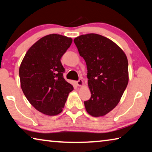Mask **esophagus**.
<instances>
[{"label":"esophagus","mask_w":152,"mask_h":152,"mask_svg":"<svg viewBox=\"0 0 152 152\" xmlns=\"http://www.w3.org/2000/svg\"><path fill=\"white\" fill-rule=\"evenodd\" d=\"M83 84H84V82H83V80H82V79H80V80H78V81H76V84L78 86H82V85H83Z\"/></svg>","instance_id":"obj_1"}]
</instances>
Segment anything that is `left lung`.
<instances>
[{"label":"left lung","mask_w":152,"mask_h":152,"mask_svg":"<svg viewBox=\"0 0 152 152\" xmlns=\"http://www.w3.org/2000/svg\"><path fill=\"white\" fill-rule=\"evenodd\" d=\"M74 42L88 70L91 96L84 101L86 111L93 117L104 116L117 106L127 88V56L113 41L95 33L78 36Z\"/></svg>","instance_id":"obj_1"}]
</instances>
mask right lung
I'll return each mask as SVG.
<instances>
[{"label": "right lung", "mask_w": 152, "mask_h": 152, "mask_svg": "<svg viewBox=\"0 0 152 152\" xmlns=\"http://www.w3.org/2000/svg\"><path fill=\"white\" fill-rule=\"evenodd\" d=\"M72 42L70 37L50 34L41 38L25 54L19 68L20 86L36 109L53 116L62 111L73 86L64 78L60 59Z\"/></svg>", "instance_id": "obj_1"}]
</instances>
